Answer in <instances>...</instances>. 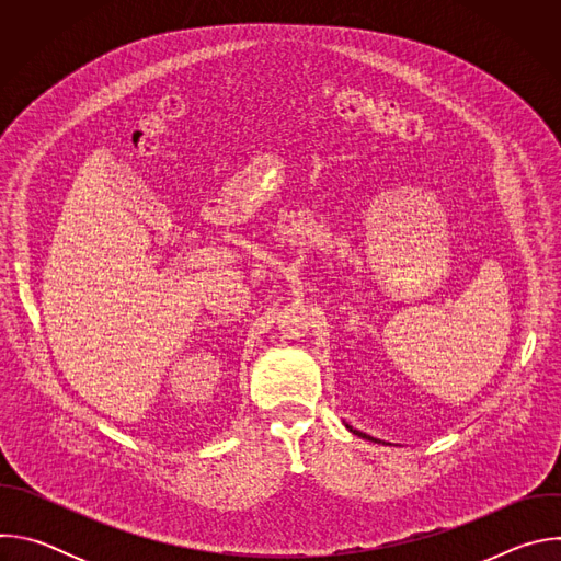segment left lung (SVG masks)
I'll return each mask as SVG.
<instances>
[{
  "label": "left lung",
  "mask_w": 561,
  "mask_h": 561,
  "mask_svg": "<svg viewBox=\"0 0 561 561\" xmlns=\"http://www.w3.org/2000/svg\"><path fill=\"white\" fill-rule=\"evenodd\" d=\"M351 428V426H348ZM351 433H355L357 437H364V439H370V442H379V439H375V437H370V435H366V433H362V431H355V428H351Z\"/></svg>",
  "instance_id": "obj_1"
}]
</instances>
